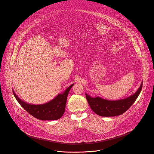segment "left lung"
<instances>
[{"label": "left lung", "mask_w": 154, "mask_h": 154, "mask_svg": "<svg viewBox=\"0 0 154 154\" xmlns=\"http://www.w3.org/2000/svg\"><path fill=\"white\" fill-rule=\"evenodd\" d=\"M142 85L143 81L134 94L119 100L111 101L100 97H91L87 93L85 95L91 109L95 114L103 117H113L123 114L132 106L141 92Z\"/></svg>", "instance_id": "8db88e82"}]
</instances>
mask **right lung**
I'll return each mask as SVG.
<instances>
[{
  "mask_svg": "<svg viewBox=\"0 0 154 154\" xmlns=\"http://www.w3.org/2000/svg\"><path fill=\"white\" fill-rule=\"evenodd\" d=\"M74 84L69 86L54 98L43 104H31L21 100L13 90L14 95L22 107L35 118L41 120H56L62 117L65 112L66 101L70 89Z\"/></svg>",
  "mask_w": 154,
  "mask_h": 154,
  "instance_id": "1",
  "label": "right lung"
}]
</instances>
